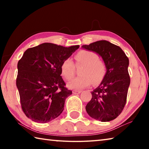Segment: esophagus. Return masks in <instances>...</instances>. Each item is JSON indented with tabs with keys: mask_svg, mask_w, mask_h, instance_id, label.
<instances>
[{
	"mask_svg": "<svg viewBox=\"0 0 149 149\" xmlns=\"http://www.w3.org/2000/svg\"><path fill=\"white\" fill-rule=\"evenodd\" d=\"M81 91H72V93H73V94H74V95H77V94H79V93H81Z\"/></svg>",
	"mask_w": 149,
	"mask_h": 149,
	"instance_id": "obj_1",
	"label": "esophagus"
}]
</instances>
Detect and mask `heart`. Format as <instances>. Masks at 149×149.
<instances>
[{
	"label": "heart",
	"mask_w": 149,
	"mask_h": 149,
	"mask_svg": "<svg viewBox=\"0 0 149 149\" xmlns=\"http://www.w3.org/2000/svg\"><path fill=\"white\" fill-rule=\"evenodd\" d=\"M97 53L90 50H81L75 56L76 64L84 66L80 70L81 75L73 79L68 84V87L72 89H82L92 84H99L104 79L107 68L102 60L99 59ZM75 65L70 58H65L60 65L62 76L65 80H70L74 75Z\"/></svg>",
	"instance_id": "heart-1"
}]
</instances>
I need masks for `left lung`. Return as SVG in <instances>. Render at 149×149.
I'll list each match as a JSON object with an SVG mask.
<instances>
[{
  "instance_id": "1",
  "label": "left lung",
  "mask_w": 149,
  "mask_h": 149,
  "mask_svg": "<svg viewBox=\"0 0 149 149\" xmlns=\"http://www.w3.org/2000/svg\"><path fill=\"white\" fill-rule=\"evenodd\" d=\"M82 48L99 54L107 68L101 84L91 92V100L85 107L87 114L101 122L114 120L122 112L127 100L130 84L129 59L120 47L105 40Z\"/></svg>"
}]
</instances>
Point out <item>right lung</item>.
Wrapping results in <instances>:
<instances>
[{
    "instance_id": "obj_1",
    "label": "right lung",
    "mask_w": 149,
    "mask_h": 149,
    "mask_svg": "<svg viewBox=\"0 0 149 149\" xmlns=\"http://www.w3.org/2000/svg\"><path fill=\"white\" fill-rule=\"evenodd\" d=\"M79 47L45 42L25 51L17 63L16 86L27 118L44 123L62 112L65 99L72 92L65 87L60 65Z\"/></svg>"
}]
</instances>
